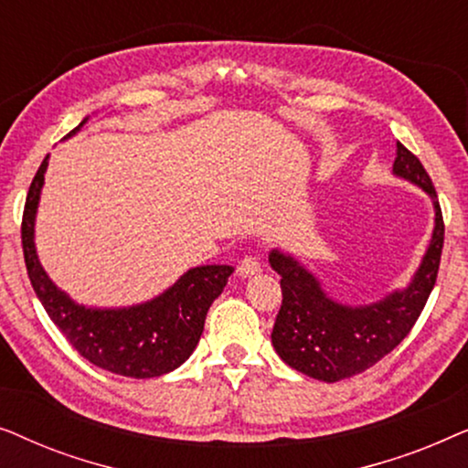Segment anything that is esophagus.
<instances>
[{"instance_id":"esophagus-1","label":"esophagus","mask_w":468,"mask_h":468,"mask_svg":"<svg viewBox=\"0 0 468 468\" xmlns=\"http://www.w3.org/2000/svg\"><path fill=\"white\" fill-rule=\"evenodd\" d=\"M260 271H261V264H260L258 255L249 253L239 261V274H240V277H253V274H258Z\"/></svg>"}]
</instances>
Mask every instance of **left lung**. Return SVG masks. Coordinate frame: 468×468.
<instances>
[{"label":"left lung","mask_w":468,"mask_h":468,"mask_svg":"<svg viewBox=\"0 0 468 468\" xmlns=\"http://www.w3.org/2000/svg\"><path fill=\"white\" fill-rule=\"evenodd\" d=\"M394 175L420 185L434 204L431 247L411 285L368 306H343L325 296L319 281L296 260L271 253V266L281 274V303L272 328V345L281 360L319 381H341L360 375L400 345L424 311L437 283L445 223L432 178L405 144H396Z\"/></svg>","instance_id":"8db88e82"}]
</instances>
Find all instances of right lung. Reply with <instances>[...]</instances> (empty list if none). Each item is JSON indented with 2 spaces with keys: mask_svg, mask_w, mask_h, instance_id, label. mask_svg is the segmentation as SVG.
I'll return each mask as SVG.
<instances>
[{
  "mask_svg": "<svg viewBox=\"0 0 468 468\" xmlns=\"http://www.w3.org/2000/svg\"><path fill=\"white\" fill-rule=\"evenodd\" d=\"M82 123L68 136L79 132ZM47 165L48 157H44L29 185L21 240L31 287L48 317L85 360L114 375L149 379L178 368L200 341L210 304L223 292L234 268H191L162 296L132 309H85L72 303L47 277L36 255L34 221Z\"/></svg>",
  "mask_w": 468,
  "mask_h": 468,
  "instance_id": "obj_1",
  "label": "right lung"
}]
</instances>
